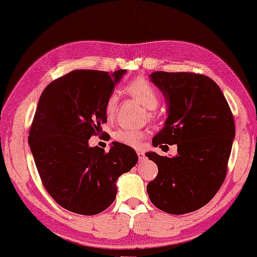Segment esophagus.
I'll list each match as a JSON object with an SVG mask.
<instances>
[{"mask_svg": "<svg viewBox=\"0 0 257 257\" xmlns=\"http://www.w3.org/2000/svg\"><path fill=\"white\" fill-rule=\"evenodd\" d=\"M137 154H138V157H139V160H140V161H143V160H146V155H144V153H143V151H140V150H138V151H137Z\"/></svg>", "mask_w": 257, "mask_h": 257, "instance_id": "esophagus-1", "label": "esophagus"}]
</instances>
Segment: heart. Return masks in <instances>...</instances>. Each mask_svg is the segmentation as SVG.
Here are the masks:
<instances>
[{"instance_id": "1", "label": "heart", "mask_w": 257, "mask_h": 257, "mask_svg": "<svg viewBox=\"0 0 257 257\" xmlns=\"http://www.w3.org/2000/svg\"><path fill=\"white\" fill-rule=\"evenodd\" d=\"M128 93L139 101L143 106L150 109V114L153 115L152 109H155L160 103L159 93L154 85L144 78H137L128 83L126 87ZM118 94L116 92L110 93L105 101V113L107 117L113 118L117 111ZM146 137V133L140 129L131 127H121L117 129L114 134V139L117 142L126 144L128 147L138 148L141 146L142 140Z\"/></svg>"}]
</instances>
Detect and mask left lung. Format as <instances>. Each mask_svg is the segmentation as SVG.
<instances>
[{
  "instance_id": "obj_1",
  "label": "left lung",
  "mask_w": 257,
  "mask_h": 257,
  "mask_svg": "<svg viewBox=\"0 0 257 257\" xmlns=\"http://www.w3.org/2000/svg\"><path fill=\"white\" fill-rule=\"evenodd\" d=\"M150 77L165 96L168 114L153 146L177 144L178 154H146L159 167L147 191L164 212L191 213L206 205L226 178L235 135L233 116L218 84L206 76L155 71Z\"/></svg>"
}]
</instances>
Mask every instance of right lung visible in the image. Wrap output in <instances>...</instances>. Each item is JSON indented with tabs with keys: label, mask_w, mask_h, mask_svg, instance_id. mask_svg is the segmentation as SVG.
Segmentation results:
<instances>
[{
	"label": "right lung",
	"mask_w": 257,
	"mask_h": 257,
	"mask_svg": "<svg viewBox=\"0 0 257 257\" xmlns=\"http://www.w3.org/2000/svg\"><path fill=\"white\" fill-rule=\"evenodd\" d=\"M126 72L70 71L52 81L39 100L28 138L31 153L44 188L72 213L106 209L116 199L118 177L138 162L126 144L113 142L106 153L88 143L107 121L105 101Z\"/></svg>",
	"instance_id": "1"
}]
</instances>
